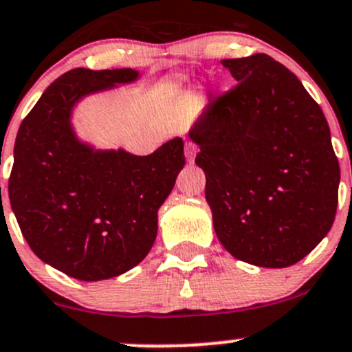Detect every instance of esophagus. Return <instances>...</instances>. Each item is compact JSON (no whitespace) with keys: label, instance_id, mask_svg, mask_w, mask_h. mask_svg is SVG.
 <instances>
[{"label":"esophagus","instance_id":"esophagus-1","mask_svg":"<svg viewBox=\"0 0 352 352\" xmlns=\"http://www.w3.org/2000/svg\"><path fill=\"white\" fill-rule=\"evenodd\" d=\"M196 153H198V146L192 144V142H186V157H188V161H190V162L195 161Z\"/></svg>","mask_w":352,"mask_h":352}]
</instances>
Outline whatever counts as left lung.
<instances>
[{"instance_id":"8db88e82","label":"left lung","mask_w":352,"mask_h":352,"mask_svg":"<svg viewBox=\"0 0 352 352\" xmlns=\"http://www.w3.org/2000/svg\"><path fill=\"white\" fill-rule=\"evenodd\" d=\"M236 85L208 104L190 138L221 245L241 262L297 263L327 235L341 171L322 109L265 54L221 60Z\"/></svg>"}]
</instances>
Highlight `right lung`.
Wrapping results in <instances>:
<instances>
[{"instance_id":"add662e5","label":"right lung","mask_w":352,"mask_h":352,"mask_svg":"<svg viewBox=\"0 0 352 352\" xmlns=\"http://www.w3.org/2000/svg\"><path fill=\"white\" fill-rule=\"evenodd\" d=\"M132 69H74L48 87L18 129L10 203L26 243L45 263L85 282L105 280L146 258L157 210L184 166L183 139L149 156L94 151L77 139L82 97L129 84Z\"/></svg>"}]
</instances>
